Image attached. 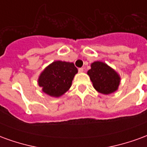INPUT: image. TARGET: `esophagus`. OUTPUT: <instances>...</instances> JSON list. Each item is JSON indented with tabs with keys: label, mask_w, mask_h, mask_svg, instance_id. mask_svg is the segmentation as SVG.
Here are the masks:
<instances>
[{
	"label": "esophagus",
	"mask_w": 147,
	"mask_h": 147,
	"mask_svg": "<svg viewBox=\"0 0 147 147\" xmlns=\"http://www.w3.org/2000/svg\"><path fill=\"white\" fill-rule=\"evenodd\" d=\"M83 70H84L83 67H80V68H79V71H80V72H83Z\"/></svg>",
	"instance_id": "34e87169"
}]
</instances>
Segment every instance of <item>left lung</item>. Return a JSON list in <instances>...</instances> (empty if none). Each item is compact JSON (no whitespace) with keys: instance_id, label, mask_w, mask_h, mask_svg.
Wrapping results in <instances>:
<instances>
[{"instance_id":"8db88e82","label":"left lung","mask_w":147,"mask_h":147,"mask_svg":"<svg viewBox=\"0 0 147 147\" xmlns=\"http://www.w3.org/2000/svg\"><path fill=\"white\" fill-rule=\"evenodd\" d=\"M87 74L94 89L104 94H109L116 91L120 84L119 75L103 62H94Z\"/></svg>"}]
</instances>
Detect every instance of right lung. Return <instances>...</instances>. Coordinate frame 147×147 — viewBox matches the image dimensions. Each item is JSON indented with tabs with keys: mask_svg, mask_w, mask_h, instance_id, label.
<instances>
[{
	"mask_svg": "<svg viewBox=\"0 0 147 147\" xmlns=\"http://www.w3.org/2000/svg\"><path fill=\"white\" fill-rule=\"evenodd\" d=\"M77 72L78 69L73 63L54 61L40 75L38 85L45 94L52 97H60L70 88Z\"/></svg>",
	"mask_w": 147,
	"mask_h": 147,
	"instance_id": "1",
	"label": "right lung"
}]
</instances>
